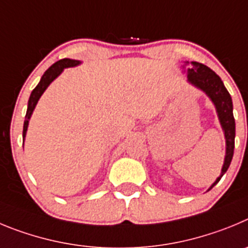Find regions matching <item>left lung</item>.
I'll use <instances>...</instances> for the list:
<instances>
[{"mask_svg": "<svg viewBox=\"0 0 248 248\" xmlns=\"http://www.w3.org/2000/svg\"><path fill=\"white\" fill-rule=\"evenodd\" d=\"M193 68L188 69V80L196 88L205 91L207 96L213 100L216 111H217L218 119H220V124L225 132V138H226V155H225L224 167H222L220 177L210 186V189H213L220 182L222 175L226 173L230 163L232 160L233 148H235V119L232 113V100L229 91L224 86V82L215 71L207 68L204 64H199L196 62H193Z\"/></svg>", "mask_w": 248, "mask_h": 248, "instance_id": "1", "label": "left lung"}]
</instances>
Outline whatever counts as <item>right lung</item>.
I'll list each match as a JSON object with an SVG mask.
<instances>
[{"mask_svg": "<svg viewBox=\"0 0 248 248\" xmlns=\"http://www.w3.org/2000/svg\"><path fill=\"white\" fill-rule=\"evenodd\" d=\"M79 63L80 62H78V60L62 59V60H59V62H57V63L53 64V65L50 66V68H49L46 73H44V75L42 77L41 81H39V84L35 86L34 90L32 91V93H31V96H30V100H28V108H27L26 120H24V124H23V140H24V136H26V132H27V127H28V121H30V117H31V115H32L33 110H34L38 100H39V97L42 96V93L46 91V89L48 88L49 84H50V82H52L53 80H54L55 78H57L58 75L62 73V71H63L64 68L75 66V65H78Z\"/></svg>", "mask_w": 248, "mask_h": 248, "instance_id": "add662e5", "label": "right lung"}]
</instances>
